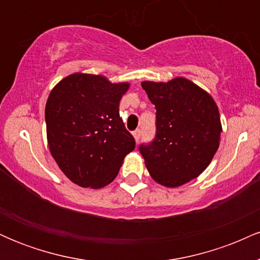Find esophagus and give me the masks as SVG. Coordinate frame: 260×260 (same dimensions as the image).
I'll use <instances>...</instances> for the list:
<instances>
[{"label": "esophagus", "mask_w": 260, "mask_h": 260, "mask_svg": "<svg viewBox=\"0 0 260 260\" xmlns=\"http://www.w3.org/2000/svg\"><path fill=\"white\" fill-rule=\"evenodd\" d=\"M140 136H142V132H140V129H136L133 132V137L136 138L137 142H138V140L140 139Z\"/></svg>", "instance_id": "1"}]
</instances>
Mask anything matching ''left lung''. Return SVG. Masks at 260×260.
Here are the masks:
<instances>
[{
    "label": "left lung",
    "instance_id": "8db88e82",
    "mask_svg": "<svg viewBox=\"0 0 260 260\" xmlns=\"http://www.w3.org/2000/svg\"><path fill=\"white\" fill-rule=\"evenodd\" d=\"M142 86L156 109V133L139 145V153L157 183L182 186L207 169L219 148V110L207 91L186 78Z\"/></svg>",
    "mask_w": 260,
    "mask_h": 260
}]
</instances>
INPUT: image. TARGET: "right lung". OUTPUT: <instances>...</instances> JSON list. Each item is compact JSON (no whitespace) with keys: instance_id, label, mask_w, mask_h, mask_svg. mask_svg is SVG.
Wrapping results in <instances>:
<instances>
[{"instance_id":"right-lung-1","label":"right lung","mask_w":260,"mask_h":260,"mask_svg":"<svg viewBox=\"0 0 260 260\" xmlns=\"http://www.w3.org/2000/svg\"><path fill=\"white\" fill-rule=\"evenodd\" d=\"M128 83L74 73L62 79L45 107L47 143L58 168L80 187L111 183L136 140L120 116Z\"/></svg>"}]
</instances>
